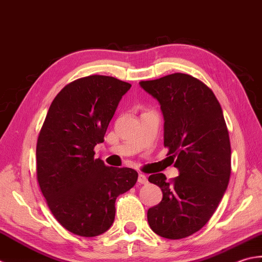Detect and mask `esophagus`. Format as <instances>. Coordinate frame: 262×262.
I'll use <instances>...</instances> for the list:
<instances>
[{
  "label": "esophagus",
  "instance_id": "esophagus-1",
  "mask_svg": "<svg viewBox=\"0 0 262 262\" xmlns=\"http://www.w3.org/2000/svg\"><path fill=\"white\" fill-rule=\"evenodd\" d=\"M138 182L140 184H147L148 183V179L145 174H139L138 176Z\"/></svg>",
  "mask_w": 262,
  "mask_h": 262
}]
</instances>
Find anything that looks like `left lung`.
<instances>
[{"label": "left lung", "mask_w": 262, "mask_h": 262, "mask_svg": "<svg viewBox=\"0 0 262 262\" xmlns=\"http://www.w3.org/2000/svg\"><path fill=\"white\" fill-rule=\"evenodd\" d=\"M139 83L161 104L164 146L180 172L169 181L163 173L149 176L163 192L162 201L148 209L149 226L162 237L184 238L206 225L227 189L231 143L225 119L212 90L190 74Z\"/></svg>", "instance_id": "1"}]
</instances>
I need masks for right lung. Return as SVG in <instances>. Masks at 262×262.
I'll use <instances>...</instances> for the list:
<instances>
[{
    "instance_id": "obj_1",
    "label": "right lung",
    "mask_w": 262,
    "mask_h": 262,
    "mask_svg": "<svg viewBox=\"0 0 262 262\" xmlns=\"http://www.w3.org/2000/svg\"><path fill=\"white\" fill-rule=\"evenodd\" d=\"M131 84L108 76L67 84L52 101L36 147L37 181L53 216L79 236L105 233L115 201L138 180L137 170L106 166L94 148Z\"/></svg>"
}]
</instances>
